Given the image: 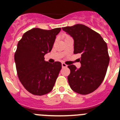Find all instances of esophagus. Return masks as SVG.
<instances>
[{
  "mask_svg": "<svg viewBox=\"0 0 120 120\" xmlns=\"http://www.w3.org/2000/svg\"><path fill=\"white\" fill-rule=\"evenodd\" d=\"M62 68H65V67H67V65H66L65 63H62Z\"/></svg>",
  "mask_w": 120,
  "mask_h": 120,
  "instance_id": "34e87169",
  "label": "esophagus"
}]
</instances>
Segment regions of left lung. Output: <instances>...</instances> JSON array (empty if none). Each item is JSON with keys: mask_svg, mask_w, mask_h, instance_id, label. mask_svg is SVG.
Listing matches in <instances>:
<instances>
[{"mask_svg": "<svg viewBox=\"0 0 120 120\" xmlns=\"http://www.w3.org/2000/svg\"><path fill=\"white\" fill-rule=\"evenodd\" d=\"M74 40V54H81L79 69L68 65V76L71 89L80 94L96 90L106 74L109 63L107 46L98 33L82 24L62 28Z\"/></svg>", "mask_w": 120, "mask_h": 120, "instance_id": "8db88e82", "label": "left lung"}]
</instances>
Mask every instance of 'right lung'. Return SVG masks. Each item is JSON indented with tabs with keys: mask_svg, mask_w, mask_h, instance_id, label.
<instances>
[{
	"mask_svg": "<svg viewBox=\"0 0 120 120\" xmlns=\"http://www.w3.org/2000/svg\"><path fill=\"white\" fill-rule=\"evenodd\" d=\"M61 28L43 30L34 28L26 32L18 43L15 54L17 74L24 87L34 95L51 92L62 68V63H49L45 55L51 51Z\"/></svg>",
	"mask_w": 120,
	"mask_h": 120,
	"instance_id": "obj_1",
	"label": "right lung"
}]
</instances>
